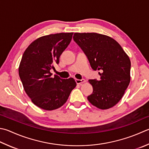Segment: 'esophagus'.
<instances>
[{
    "label": "esophagus",
    "instance_id": "obj_1",
    "mask_svg": "<svg viewBox=\"0 0 149 149\" xmlns=\"http://www.w3.org/2000/svg\"><path fill=\"white\" fill-rule=\"evenodd\" d=\"M75 82L76 83H77V84H80V85H81L82 83L85 82L86 80L84 79H81V80H79V79H75Z\"/></svg>",
    "mask_w": 149,
    "mask_h": 149
}]
</instances>
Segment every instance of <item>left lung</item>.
<instances>
[{"mask_svg":"<svg viewBox=\"0 0 149 149\" xmlns=\"http://www.w3.org/2000/svg\"><path fill=\"white\" fill-rule=\"evenodd\" d=\"M73 40L86 55L91 68L100 71V80H89L93 90L88 96V100L99 109L113 107L130 83V59L121 46L107 36L74 33Z\"/></svg>","mask_w":149,"mask_h":149,"instance_id":"left-lung-1","label":"left lung"}]
</instances>
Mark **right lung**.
I'll return each mask as SVG.
<instances>
[{
  "mask_svg": "<svg viewBox=\"0 0 149 149\" xmlns=\"http://www.w3.org/2000/svg\"><path fill=\"white\" fill-rule=\"evenodd\" d=\"M73 33L43 36L33 41L25 50L19 74L25 92L36 106L45 110L60 108L66 102L77 84L72 78L51 77L53 64L71 43Z\"/></svg>",
  "mask_w": 149,
  "mask_h": 149,
  "instance_id": "right-lung-1",
  "label": "right lung"
}]
</instances>
